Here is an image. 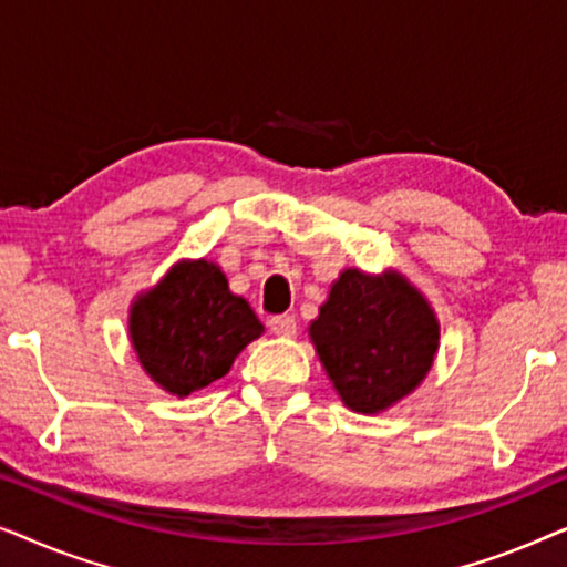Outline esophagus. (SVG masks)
Listing matches in <instances>:
<instances>
[{
	"mask_svg": "<svg viewBox=\"0 0 567 567\" xmlns=\"http://www.w3.org/2000/svg\"><path fill=\"white\" fill-rule=\"evenodd\" d=\"M268 328L274 336H281V338H291L297 336V320H293L291 315H276L268 320Z\"/></svg>",
	"mask_w": 567,
	"mask_h": 567,
	"instance_id": "esophagus-1",
	"label": "esophagus"
}]
</instances>
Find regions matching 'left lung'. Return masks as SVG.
<instances>
[{
  "label": "left lung",
  "mask_w": 567,
  "mask_h": 567,
  "mask_svg": "<svg viewBox=\"0 0 567 567\" xmlns=\"http://www.w3.org/2000/svg\"><path fill=\"white\" fill-rule=\"evenodd\" d=\"M309 336L346 405L379 413L429 374L439 322L405 278L348 268L332 284Z\"/></svg>",
  "instance_id": "1"
}]
</instances>
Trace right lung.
Returning a JSON list of instances; mask_svg holds the SVG:
<instances>
[{
  "mask_svg": "<svg viewBox=\"0 0 567 567\" xmlns=\"http://www.w3.org/2000/svg\"><path fill=\"white\" fill-rule=\"evenodd\" d=\"M262 324L214 262H181L131 309V343L154 382L188 398L227 374Z\"/></svg>",
  "mask_w": 567,
  "mask_h": 567,
  "instance_id": "right-lung-1",
  "label": "right lung"
}]
</instances>
